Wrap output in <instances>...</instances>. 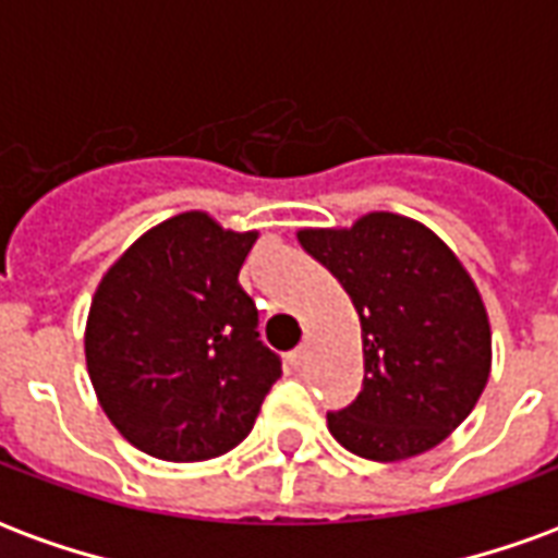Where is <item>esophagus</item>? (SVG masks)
<instances>
[{"label": "esophagus", "instance_id": "34e87169", "mask_svg": "<svg viewBox=\"0 0 558 558\" xmlns=\"http://www.w3.org/2000/svg\"><path fill=\"white\" fill-rule=\"evenodd\" d=\"M287 362H290L292 371H299V367H304V362H307V350H304V347H299V350H292L290 355H287Z\"/></svg>", "mask_w": 558, "mask_h": 558}]
</instances>
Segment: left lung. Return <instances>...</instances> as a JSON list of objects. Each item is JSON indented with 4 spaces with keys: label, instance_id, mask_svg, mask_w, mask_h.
Returning <instances> with one entry per match:
<instances>
[{
    "label": "left lung",
    "instance_id": "left-lung-1",
    "mask_svg": "<svg viewBox=\"0 0 558 558\" xmlns=\"http://www.w3.org/2000/svg\"><path fill=\"white\" fill-rule=\"evenodd\" d=\"M299 242L362 319V391L328 412L331 436L379 463L436 448L475 410L490 376V319L475 280L436 232L395 211L299 230Z\"/></svg>",
    "mask_w": 558,
    "mask_h": 558
}]
</instances>
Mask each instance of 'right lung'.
<instances>
[{
    "label": "right lung",
    "mask_w": 558,
    "mask_h": 558,
    "mask_svg": "<svg viewBox=\"0 0 558 558\" xmlns=\"http://www.w3.org/2000/svg\"><path fill=\"white\" fill-rule=\"evenodd\" d=\"M259 232L182 211L107 268L86 319V367L128 442L172 463L227 454L254 427L280 359L263 347L239 271Z\"/></svg>",
    "instance_id": "add662e5"
}]
</instances>
